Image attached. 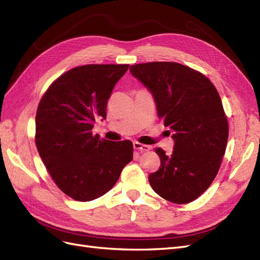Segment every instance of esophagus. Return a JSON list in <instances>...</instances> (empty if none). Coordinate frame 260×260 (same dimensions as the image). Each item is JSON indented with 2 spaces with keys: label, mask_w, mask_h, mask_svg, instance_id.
Masks as SVG:
<instances>
[{
  "label": "esophagus",
  "mask_w": 260,
  "mask_h": 260,
  "mask_svg": "<svg viewBox=\"0 0 260 260\" xmlns=\"http://www.w3.org/2000/svg\"><path fill=\"white\" fill-rule=\"evenodd\" d=\"M133 146H134L135 149H137V150H139V151H142V152L149 151L150 148H151L150 146L145 145V144H141V143H138V142H134V143H133Z\"/></svg>",
  "instance_id": "esophagus-1"
}]
</instances>
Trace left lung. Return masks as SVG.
Segmentation results:
<instances>
[{"instance_id":"left-lung-1","label":"left lung","mask_w":260,"mask_h":260,"mask_svg":"<svg viewBox=\"0 0 260 260\" xmlns=\"http://www.w3.org/2000/svg\"><path fill=\"white\" fill-rule=\"evenodd\" d=\"M129 71L150 91L158 117L174 133L172 155L155 150L161 165L148 177L151 188L172 203L193 201L214 180L228 144L218 92L201 72L178 62L133 64Z\"/></svg>"}]
</instances>
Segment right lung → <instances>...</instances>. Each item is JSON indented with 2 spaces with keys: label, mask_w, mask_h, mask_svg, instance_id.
<instances>
[{
  "label": "right lung",
  "mask_w": 260,
  "mask_h": 260,
  "mask_svg": "<svg viewBox=\"0 0 260 260\" xmlns=\"http://www.w3.org/2000/svg\"><path fill=\"white\" fill-rule=\"evenodd\" d=\"M129 64L76 67L51 83L36 113L35 143L52 180L63 193L86 202L113 188L133 159L129 141L92 134L96 118Z\"/></svg>",
  "instance_id": "1"
}]
</instances>
